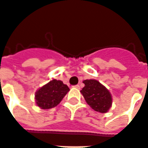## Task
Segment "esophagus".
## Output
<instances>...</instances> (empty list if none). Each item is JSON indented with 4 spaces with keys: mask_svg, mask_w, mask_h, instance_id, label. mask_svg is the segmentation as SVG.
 I'll return each instance as SVG.
<instances>
[{
    "mask_svg": "<svg viewBox=\"0 0 148 148\" xmlns=\"http://www.w3.org/2000/svg\"><path fill=\"white\" fill-rule=\"evenodd\" d=\"M74 88H76V89H77V90H79L80 89V86L79 85H76V86H74Z\"/></svg>",
    "mask_w": 148,
    "mask_h": 148,
    "instance_id": "1",
    "label": "esophagus"
}]
</instances>
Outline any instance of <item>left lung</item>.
<instances>
[{
	"mask_svg": "<svg viewBox=\"0 0 148 148\" xmlns=\"http://www.w3.org/2000/svg\"><path fill=\"white\" fill-rule=\"evenodd\" d=\"M85 86L81 90L89 106L96 112L106 113L112 107V98L109 90L98 81L86 79L83 81Z\"/></svg>",
	"mask_w": 148,
	"mask_h": 148,
	"instance_id": "1",
	"label": "left lung"
}]
</instances>
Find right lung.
Instances as JSON below:
<instances>
[{
	"mask_svg": "<svg viewBox=\"0 0 148 148\" xmlns=\"http://www.w3.org/2000/svg\"><path fill=\"white\" fill-rule=\"evenodd\" d=\"M69 90V87L62 81L56 79L50 81L36 92V106L42 109H52L61 102Z\"/></svg>",
	"mask_w": 148,
	"mask_h": 148,
	"instance_id": "obj_1",
	"label": "right lung"
}]
</instances>
